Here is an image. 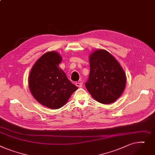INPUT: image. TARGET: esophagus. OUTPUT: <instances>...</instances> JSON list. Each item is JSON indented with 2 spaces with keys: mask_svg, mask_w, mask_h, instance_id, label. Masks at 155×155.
Listing matches in <instances>:
<instances>
[{
  "mask_svg": "<svg viewBox=\"0 0 155 155\" xmlns=\"http://www.w3.org/2000/svg\"><path fill=\"white\" fill-rule=\"evenodd\" d=\"M76 86H78L79 87H81L82 86H83V83H81V82H77V83H76Z\"/></svg>",
  "mask_w": 155,
  "mask_h": 155,
  "instance_id": "obj_1",
  "label": "esophagus"
}]
</instances>
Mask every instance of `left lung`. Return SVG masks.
<instances>
[{
  "mask_svg": "<svg viewBox=\"0 0 155 155\" xmlns=\"http://www.w3.org/2000/svg\"><path fill=\"white\" fill-rule=\"evenodd\" d=\"M90 72L85 83L88 92L97 101L108 104L122 94L126 74L120 63L107 51H95L89 56Z\"/></svg>",
  "mask_w": 155,
  "mask_h": 155,
  "instance_id": "8db88e82",
  "label": "left lung"
}]
</instances>
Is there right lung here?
<instances>
[{
	"mask_svg": "<svg viewBox=\"0 0 155 155\" xmlns=\"http://www.w3.org/2000/svg\"><path fill=\"white\" fill-rule=\"evenodd\" d=\"M61 61L58 52L45 53L36 61L29 77L32 96L41 104L51 109L62 107L78 89L59 68Z\"/></svg>",
	"mask_w": 155,
	"mask_h": 155,
	"instance_id": "add662e5",
	"label": "right lung"
}]
</instances>
